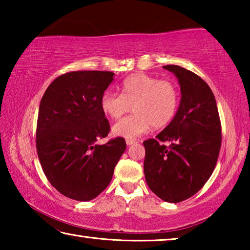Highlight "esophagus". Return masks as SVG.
Wrapping results in <instances>:
<instances>
[{"instance_id": "1", "label": "esophagus", "mask_w": 250, "mask_h": 250, "mask_svg": "<svg viewBox=\"0 0 250 250\" xmlns=\"http://www.w3.org/2000/svg\"><path fill=\"white\" fill-rule=\"evenodd\" d=\"M125 143H126V146H132V145H135V143H137V141L133 140V139H126Z\"/></svg>"}]
</instances>
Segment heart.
Masks as SVG:
<instances>
[{
    "instance_id": "obj_1",
    "label": "heart",
    "mask_w": 250,
    "mask_h": 250,
    "mask_svg": "<svg viewBox=\"0 0 250 250\" xmlns=\"http://www.w3.org/2000/svg\"><path fill=\"white\" fill-rule=\"evenodd\" d=\"M122 94L105 90L100 99L101 110L113 120L120 119L131 109L134 113L113 125L116 135L135 138L154 128L170 124L179 108L180 94L174 83L146 74L138 73L125 78Z\"/></svg>"
}]
</instances>
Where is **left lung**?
Here are the masks:
<instances>
[{
    "label": "left lung",
    "mask_w": 250,
    "mask_h": 250,
    "mask_svg": "<svg viewBox=\"0 0 250 250\" xmlns=\"http://www.w3.org/2000/svg\"><path fill=\"white\" fill-rule=\"evenodd\" d=\"M181 86L175 117L155 139L143 142L145 175L161 200L180 203L196 194L216 166L222 145V125L213 91L200 76L181 66L167 65ZM170 142L167 147L163 142Z\"/></svg>",
    "instance_id": "left-lung-1"
}]
</instances>
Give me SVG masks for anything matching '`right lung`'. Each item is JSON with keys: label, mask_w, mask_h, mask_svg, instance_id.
Instances as JSON below:
<instances>
[{"label": "right lung", "mask_w": 250, "mask_h": 250, "mask_svg": "<svg viewBox=\"0 0 250 250\" xmlns=\"http://www.w3.org/2000/svg\"><path fill=\"white\" fill-rule=\"evenodd\" d=\"M113 73L77 70L61 75L41 100L36 149L46 177L57 191L76 201H90L109 185L125 151V140L105 138L110 125L100 107Z\"/></svg>", "instance_id": "obj_1"}]
</instances>
